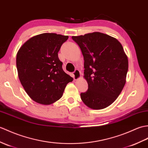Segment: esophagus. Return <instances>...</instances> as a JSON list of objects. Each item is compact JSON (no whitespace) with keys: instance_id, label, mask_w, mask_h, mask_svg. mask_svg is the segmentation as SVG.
<instances>
[{"instance_id":"esophagus-1","label":"esophagus","mask_w":148,"mask_h":148,"mask_svg":"<svg viewBox=\"0 0 148 148\" xmlns=\"http://www.w3.org/2000/svg\"><path fill=\"white\" fill-rule=\"evenodd\" d=\"M81 77V72L78 69L75 70L74 72V79L75 80H77Z\"/></svg>"}]
</instances>
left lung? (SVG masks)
<instances>
[{"label": "left lung", "instance_id": "8db88e82", "mask_svg": "<svg viewBox=\"0 0 148 148\" xmlns=\"http://www.w3.org/2000/svg\"><path fill=\"white\" fill-rule=\"evenodd\" d=\"M84 57V77L88 84L81 98L94 110L110 105L121 94L126 82L128 58L123 47L115 38L93 32L72 36Z\"/></svg>", "mask_w": 148, "mask_h": 148}]
</instances>
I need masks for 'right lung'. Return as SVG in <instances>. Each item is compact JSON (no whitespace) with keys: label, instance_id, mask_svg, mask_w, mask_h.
Returning a JSON list of instances; mask_svg holds the SVG:
<instances>
[{"label":"right lung","instance_id":"obj_1","mask_svg":"<svg viewBox=\"0 0 148 148\" xmlns=\"http://www.w3.org/2000/svg\"><path fill=\"white\" fill-rule=\"evenodd\" d=\"M68 36L42 33L31 38L18 51L16 67L21 83L33 101L50 105L58 100L73 78L62 69L58 57Z\"/></svg>","mask_w":148,"mask_h":148}]
</instances>
